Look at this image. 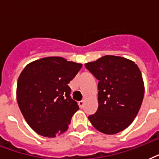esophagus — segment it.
Wrapping results in <instances>:
<instances>
[{
	"label": "esophagus",
	"mask_w": 159,
	"mask_h": 159,
	"mask_svg": "<svg viewBox=\"0 0 159 159\" xmlns=\"http://www.w3.org/2000/svg\"><path fill=\"white\" fill-rule=\"evenodd\" d=\"M78 105H79L80 108H83V107H84V105H85L84 100H82V101H80V102H78Z\"/></svg>",
	"instance_id": "obj_1"
}]
</instances>
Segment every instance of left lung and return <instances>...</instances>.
I'll return each mask as SVG.
<instances>
[{"instance_id":"obj_1","label":"left lung","mask_w":159,"mask_h":159,"mask_svg":"<svg viewBox=\"0 0 159 159\" xmlns=\"http://www.w3.org/2000/svg\"><path fill=\"white\" fill-rule=\"evenodd\" d=\"M85 67L98 82V109L88 116L97 130L115 134L129 126L137 116L144 95L139 67L125 57L106 55Z\"/></svg>"}]
</instances>
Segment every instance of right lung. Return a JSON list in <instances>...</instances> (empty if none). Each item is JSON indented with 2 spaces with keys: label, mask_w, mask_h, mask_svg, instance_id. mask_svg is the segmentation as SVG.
I'll return each mask as SVG.
<instances>
[{
  "label": "right lung",
  "mask_w": 159,
  "mask_h": 159,
  "mask_svg": "<svg viewBox=\"0 0 159 159\" xmlns=\"http://www.w3.org/2000/svg\"><path fill=\"white\" fill-rule=\"evenodd\" d=\"M82 63L61 57H47L29 63L20 74L16 99L26 122L39 135L53 138L68 129L77 102L68 83Z\"/></svg>",
  "instance_id": "1"
}]
</instances>
